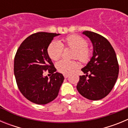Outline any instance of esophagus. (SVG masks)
<instances>
[{
    "label": "esophagus",
    "instance_id": "1",
    "mask_svg": "<svg viewBox=\"0 0 128 128\" xmlns=\"http://www.w3.org/2000/svg\"><path fill=\"white\" fill-rule=\"evenodd\" d=\"M63 76H64V78H67L69 76V75H68V74H64Z\"/></svg>",
    "mask_w": 128,
    "mask_h": 128
}]
</instances>
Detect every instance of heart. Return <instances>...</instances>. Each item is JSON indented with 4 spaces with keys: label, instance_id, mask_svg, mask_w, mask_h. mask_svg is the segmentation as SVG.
<instances>
[{
    "label": "heart",
    "instance_id": "1",
    "mask_svg": "<svg viewBox=\"0 0 128 128\" xmlns=\"http://www.w3.org/2000/svg\"><path fill=\"white\" fill-rule=\"evenodd\" d=\"M64 42L65 47L74 49L73 57L83 63H88L90 60L92 50L87 45V42L84 38L78 34H72L66 37L64 39ZM63 50V45L58 40L52 42L47 48L48 56L52 60H58L62 56ZM56 66L59 72L67 74L77 68L79 65L76 61L62 60L56 63Z\"/></svg>",
    "mask_w": 128,
    "mask_h": 128
}]
</instances>
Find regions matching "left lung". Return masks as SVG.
Masks as SVG:
<instances>
[{
    "instance_id": "left-lung-1",
    "label": "left lung",
    "mask_w": 128,
    "mask_h": 128,
    "mask_svg": "<svg viewBox=\"0 0 128 128\" xmlns=\"http://www.w3.org/2000/svg\"><path fill=\"white\" fill-rule=\"evenodd\" d=\"M82 34L93 44V56L81 70L77 90L84 98L98 100L112 90L118 78V63L114 48L108 40L96 32L85 30Z\"/></svg>"
}]
</instances>
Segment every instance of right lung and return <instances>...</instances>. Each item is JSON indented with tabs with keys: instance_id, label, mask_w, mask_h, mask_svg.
Returning <instances> with one entry per match:
<instances>
[{
	"instance_id": "1",
	"label": "right lung",
	"mask_w": 128,
	"mask_h": 128,
	"mask_svg": "<svg viewBox=\"0 0 128 128\" xmlns=\"http://www.w3.org/2000/svg\"><path fill=\"white\" fill-rule=\"evenodd\" d=\"M60 34L39 32L28 36L18 48L14 60V74L19 90L27 99L46 104L57 98L64 80L56 72L47 48L54 37ZM48 70L52 76L44 77Z\"/></svg>"
}]
</instances>
